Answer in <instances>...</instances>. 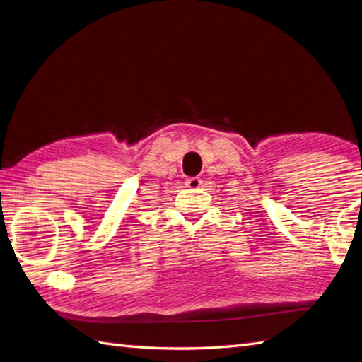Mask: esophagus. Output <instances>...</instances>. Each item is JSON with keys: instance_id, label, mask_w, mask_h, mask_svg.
Segmentation results:
<instances>
[{"instance_id": "obj_1", "label": "esophagus", "mask_w": 362, "mask_h": 362, "mask_svg": "<svg viewBox=\"0 0 362 362\" xmlns=\"http://www.w3.org/2000/svg\"><path fill=\"white\" fill-rule=\"evenodd\" d=\"M201 183H202V180L199 179V177H189V179H187L185 185H187V188H191V189H197L199 187H201Z\"/></svg>"}]
</instances>
